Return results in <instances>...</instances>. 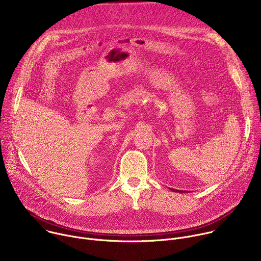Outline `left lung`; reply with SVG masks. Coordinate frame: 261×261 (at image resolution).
Wrapping results in <instances>:
<instances>
[{
    "label": "left lung",
    "instance_id": "8db88e82",
    "mask_svg": "<svg viewBox=\"0 0 261 261\" xmlns=\"http://www.w3.org/2000/svg\"><path fill=\"white\" fill-rule=\"evenodd\" d=\"M170 190H171L172 192H180V193H184V192H187V193H189V191H182V190H176V189H172V188H170Z\"/></svg>",
    "mask_w": 261,
    "mask_h": 261
}]
</instances>
